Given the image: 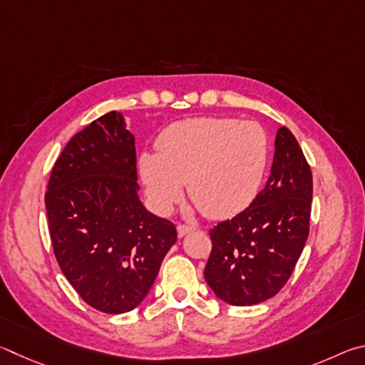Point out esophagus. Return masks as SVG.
<instances>
[{
    "mask_svg": "<svg viewBox=\"0 0 365 365\" xmlns=\"http://www.w3.org/2000/svg\"><path fill=\"white\" fill-rule=\"evenodd\" d=\"M176 229H178V234H179V235H186V234H189V232H192L195 227L187 226V225H178Z\"/></svg>",
    "mask_w": 365,
    "mask_h": 365,
    "instance_id": "1",
    "label": "esophagus"
}]
</instances>
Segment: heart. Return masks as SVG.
I'll return each instance as SVG.
<instances>
[{"label": "heart", "instance_id": "obj_1", "mask_svg": "<svg viewBox=\"0 0 365 365\" xmlns=\"http://www.w3.org/2000/svg\"><path fill=\"white\" fill-rule=\"evenodd\" d=\"M139 158L145 192L158 212L181 202L184 182L194 205L212 220L244 212L263 186L271 145L257 121L199 117L176 121Z\"/></svg>", "mask_w": 365, "mask_h": 365}]
</instances>
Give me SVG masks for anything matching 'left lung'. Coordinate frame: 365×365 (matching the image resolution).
<instances>
[{
	"mask_svg": "<svg viewBox=\"0 0 365 365\" xmlns=\"http://www.w3.org/2000/svg\"><path fill=\"white\" fill-rule=\"evenodd\" d=\"M312 173L289 128H279L271 176L252 205L210 231L205 280L222 302L252 306L277 295L309 234Z\"/></svg>",
	"mask_w": 365,
	"mask_h": 365,
	"instance_id": "left-lung-1",
	"label": "left lung"
}]
</instances>
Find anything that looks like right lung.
<instances>
[{"label": "right lung", "instance_id": "1", "mask_svg": "<svg viewBox=\"0 0 365 365\" xmlns=\"http://www.w3.org/2000/svg\"><path fill=\"white\" fill-rule=\"evenodd\" d=\"M138 190L134 136L112 110L68 140L44 195L61 271L83 302L107 314L143 302L178 240L176 226L147 212Z\"/></svg>", "mask_w": 365, "mask_h": 365}]
</instances>
